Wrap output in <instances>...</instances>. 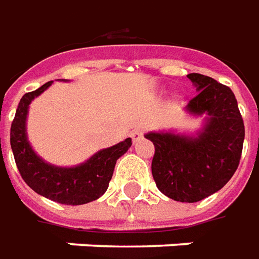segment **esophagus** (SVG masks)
<instances>
[{
    "label": "esophagus",
    "instance_id": "34e87169",
    "mask_svg": "<svg viewBox=\"0 0 259 259\" xmlns=\"http://www.w3.org/2000/svg\"><path fill=\"white\" fill-rule=\"evenodd\" d=\"M144 137V128H137V130H134L133 133H131V138H133L134 142H138Z\"/></svg>",
    "mask_w": 259,
    "mask_h": 259
}]
</instances>
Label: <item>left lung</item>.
<instances>
[{"instance_id":"8db88e82","label":"left lung","mask_w":259,"mask_h":259,"mask_svg":"<svg viewBox=\"0 0 259 259\" xmlns=\"http://www.w3.org/2000/svg\"><path fill=\"white\" fill-rule=\"evenodd\" d=\"M199 94L186 111L206 114V122L196 137L174 133H148L155 155L152 176L162 193L183 203H196L215 193L238 167L244 144V121L234 93L214 78L190 73Z\"/></svg>"}]
</instances>
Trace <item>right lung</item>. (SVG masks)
Here are the masks:
<instances>
[{"label": "right lung", "instance_id": "obj_1", "mask_svg": "<svg viewBox=\"0 0 259 259\" xmlns=\"http://www.w3.org/2000/svg\"><path fill=\"white\" fill-rule=\"evenodd\" d=\"M51 84L52 81H48L35 92L26 93L18 104L11 125V148L15 163L25 183L37 194L67 206L85 204L106 193L117 159L130 149L133 142L131 138H126L114 147L101 149L77 166L60 167L45 162L28 141L26 117L32 100Z\"/></svg>", "mask_w": 259, "mask_h": 259}]
</instances>
